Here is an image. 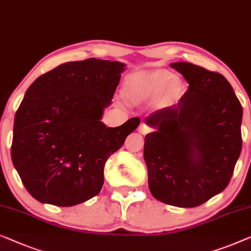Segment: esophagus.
<instances>
[{
  "instance_id": "esophagus-1",
  "label": "esophagus",
  "mask_w": 251,
  "mask_h": 251,
  "mask_svg": "<svg viewBox=\"0 0 251 251\" xmlns=\"http://www.w3.org/2000/svg\"><path fill=\"white\" fill-rule=\"evenodd\" d=\"M151 131V128L148 126L145 125V123H141V125L138 126V132L141 134H146Z\"/></svg>"
}]
</instances>
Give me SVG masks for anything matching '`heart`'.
Here are the masks:
<instances>
[{
  "instance_id": "heart-1",
  "label": "heart",
  "mask_w": 251,
  "mask_h": 251,
  "mask_svg": "<svg viewBox=\"0 0 251 251\" xmlns=\"http://www.w3.org/2000/svg\"><path fill=\"white\" fill-rule=\"evenodd\" d=\"M182 81L168 70L144 71L134 74L126 79L123 95L131 103L148 100L157 96L158 105H168L179 95Z\"/></svg>"
}]
</instances>
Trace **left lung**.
<instances>
[{
	"instance_id": "left-lung-1",
	"label": "left lung",
	"mask_w": 251,
	"mask_h": 251,
	"mask_svg": "<svg viewBox=\"0 0 251 251\" xmlns=\"http://www.w3.org/2000/svg\"><path fill=\"white\" fill-rule=\"evenodd\" d=\"M189 83L180 101L146 118L144 158L151 195L191 208L222 192L241 152L242 106L222 75L171 63Z\"/></svg>"
}]
</instances>
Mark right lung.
Returning <instances> with one entry per match:
<instances>
[{"label": "right lung", "instance_id": "right-lung-1", "mask_svg": "<svg viewBox=\"0 0 251 251\" xmlns=\"http://www.w3.org/2000/svg\"><path fill=\"white\" fill-rule=\"evenodd\" d=\"M125 70L117 61L67 62L27 89L14 117L11 157L36 201L70 207L99 195L105 163L140 123L101 122Z\"/></svg>", "mask_w": 251, "mask_h": 251}]
</instances>
